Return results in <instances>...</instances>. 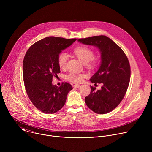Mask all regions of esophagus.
<instances>
[{"label":"esophagus","mask_w":152,"mask_h":152,"mask_svg":"<svg viewBox=\"0 0 152 152\" xmlns=\"http://www.w3.org/2000/svg\"><path fill=\"white\" fill-rule=\"evenodd\" d=\"M73 86H74V87H75V88H79V86H80V85H79V84H75Z\"/></svg>","instance_id":"1"}]
</instances>
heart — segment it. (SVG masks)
Instances as JSON below:
<instances>
[{"instance_id": "1", "label": "heart", "mask_w": 152, "mask_h": 152, "mask_svg": "<svg viewBox=\"0 0 152 152\" xmlns=\"http://www.w3.org/2000/svg\"><path fill=\"white\" fill-rule=\"evenodd\" d=\"M74 53L76 56L86 66L89 67H93L96 66L98 64V59L94 57V51L88 47L80 46L74 49ZM69 55L66 52H62L58 56V63L61 69H65L66 67L68 61ZM83 73H75L71 72L66 76V79L70 82L74 83L80 82L83 78L85 77Z\"/></svg>"}]
</instances>
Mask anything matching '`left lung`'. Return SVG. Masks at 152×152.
I'll return each mask as SVG.
<instances>
[{
    "mask_svg": "<svg viewBox=\"0 0 152 152\" xmlns=\"http://www.w3.org/2000/svg\"><path fill=\"white\" fill-rule=\"evenodd\" d=\"M84 45L94 46L101 53V64L91 77L92 83H102L100 90L91 86L90 94L85 97L87 106L93 112L104 114L112 111L123 99L131 78V67L123 50L104 35L80 38Z\"/></svg>",
    "mask_w": 152,
    "mask_h": 152,
    "instance_id": "left-lung-1",
    "label": "left lung"
}]
</instances>
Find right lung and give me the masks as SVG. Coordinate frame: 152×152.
Returning <instances> with one entry per match:
<instances>
[{
  "instance_id": "obj_1",
  "label": "right lung",
  "mask_w": 152,
  "mask_h": 152,
  "mask_svg": "<svg viewBox=\"0 0 152 152\" xmlns=\"http://www.w3.org/2000/svg\"><path fill=\"white\" fill-rule=\"evenodd\" d=\"M76 40L48 37L35 42L26 53L23 63L25 87L33 104L45 114H52L60 110L73 89L67 82L58 87L52 82L60 73L58 55Z\"/></svg>"
}]
</instances>
